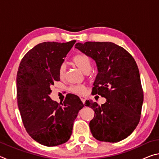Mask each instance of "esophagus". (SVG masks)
I'll return each instance as SVG.
<instances>
[{
    "mask_svg": "<svg viewBox=\"0 0 159 159\" xmlns=\"http://www.w3.org/2000/svg\"><path fill=\"white\" fill-rule=\"evenodd\" d=\"M86 99H87V98H86V97H84V96H82V97H80V100L82 101V102H83V104H84L85 102Z\"/></svg>",
    "mask_w": 159,
    "mask_h": 159,
    "instance_id": "esophagus-1",
    "label": "esophagus"
}]
</instances>
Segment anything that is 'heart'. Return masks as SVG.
<instances>
[{
  "label": "heart",
  "instance_id": "b5f03b06",
  "mask_svg": "<svg viewBox=\"0 0 159 159\" xmlns=\"http://www.w3.org/2000/svg\"><path fill=\"white\" fill-rule=\"evenodd\" d=\"M72 62L75 66H76L80 70H81L84 73L89 72L91 69V60L87 55L84 53H79L74 56L72 58ZM58 74L61 79H63L65 77L66 74V66L65 64H61L58 69ZM85 87L83 85H74L70 88V91L76 95H82L85 93Z\"/></svg>",
  "mask_w": 159,
  "mask_h": 159
}]
</instances>
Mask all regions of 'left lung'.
Masks as SVG:
<instances>
[{
    "label": "left lung",
    "instance_id": "obj_1",
    "mask_svg": "<svg viewBox=\"0 0 159 159\" xmlns=\"http://www.w3.org/2000/svg\"><path fill=\"white\" fill-rule=\"evenodd\" d=\"M75 46L95 61L98 74L92 94L107 99L101 105L85 102L95 111L89 124L91 133L99 141H121L140 120L144 94L136 61L127 50L111 42L78 43Z\"/></svg>",
    "mask_w": 159,
    "mask_h": 159
}]
</instances>
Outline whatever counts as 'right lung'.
Listing matches in <instances>:
<instances>
[{"label":"right lung","mask_w":159,"mask_h":159,"mask_svg":"<svg viewBox=\"0 0 159 159\" xmlns=\"http://www.w3.org/2000/svg\"><path fill=\"white\" fill-rule=\"evenodd\" d=\"M76 41L43 42L24 56L17 75V99L26 132L35 141L55 147L69 140L78 113L84 105L77 95L60 104L50 98V86L60 81L59 67Z\"/></svg>","instance_id":"right-lung-1"}]
</instances>
